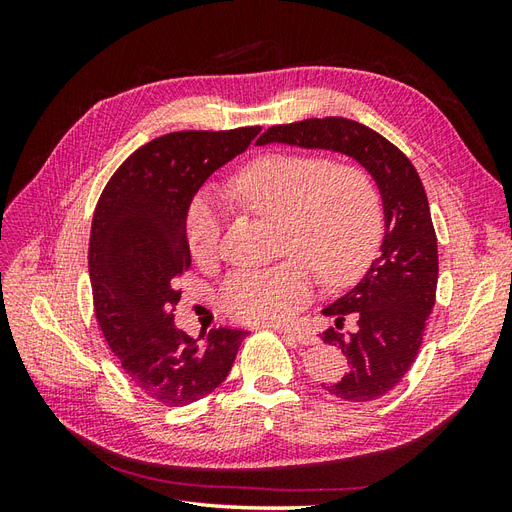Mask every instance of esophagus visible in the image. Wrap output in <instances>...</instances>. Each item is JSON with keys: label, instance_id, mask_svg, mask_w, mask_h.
Here are the masks:
<instances>
[{"label": "esophagus", "instance_id": "34e87169", "mask_svg": "<svg viewBox=\"0 0 512 512\" xmlns=\"http://www.w3.org/2000/svg\"><path fill=\"white\" fill-rule=\"evenodd\" d=\"M282 335H286L288 339H294V342H299L303 346H314L318 344V337L312 333H305V331H290V329H282Z\"/></svg>", "mask_w": 512, "mask_h": 512}]
</instances>
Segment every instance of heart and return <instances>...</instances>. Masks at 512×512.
<instances>
[{
    "instance_id": "1",
    "label": "heart",
    "mask_w": 512,
    "mask_h": 512,
    "mask_svg": "<svg viewBox=\"0 0 512 512\" xmlns=\"http://www.w3.org/2000/svg\"><path fill=\"white\" fill-rule=\"evenodd\" d=\"M235 194L250 211L280 222L282 252L292 256L267 269L228 275L220 305L230 318L250 324L290 322L312 297V269L327 286H344L376 254L382 235L380 196L359 164L280 153L245 168L235 181ZM185 235L198 262L218 252L222 203L211 190L192 200Z\"/></svg>"
}]
</instances>
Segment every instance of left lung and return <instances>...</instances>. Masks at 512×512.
Segmentation results:
<instances>
[{
    "instance_id": "8db88e82",
    "label": "left lung",
    "mask_w": 512,
    "mask_h": 512,
    "mask_svg": "<svg viewBox=\"0 0 512 512\" xmlns=\"http://www.w3.org/2000/svg\"><path fill=\"white\" fill-rule=\"evenodd\" d=\"M269 143L346 153L378 183L386 222L380 254L359 284L322 309L335 318V327L320 333L324 344L342 348L348 359V374L322 384L324 391L344 401H374L393 391L414 365L436 305L438 239L423 181L404 151L346 117L273 126L256 141ZM346 319L353 322L348 332Z\"/></svg>"
}]
</instances>
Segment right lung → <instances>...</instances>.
Instances as JSON below:
<instances>
[{
    "mask_svg": "<svg viewBox=\"0 0 512 512\" xmlns=\"http://www.w3.org/2000/svg\"><path fill=\"white\" fill-rule=\"evenodd\" d=\"M260 130H183L153 138L115 170L96 205L89 277L98 324L134 386L168 408L218 389L247 337V331L220 327L203 346L175 327V309L179 277L192 265L185 237L192 198Z\"/></svg>",
    "mask_w": 512,
    "mask_h": 512,
    "instance_id": "obj_1",
    "label": "right lung"
}]
</instances>
